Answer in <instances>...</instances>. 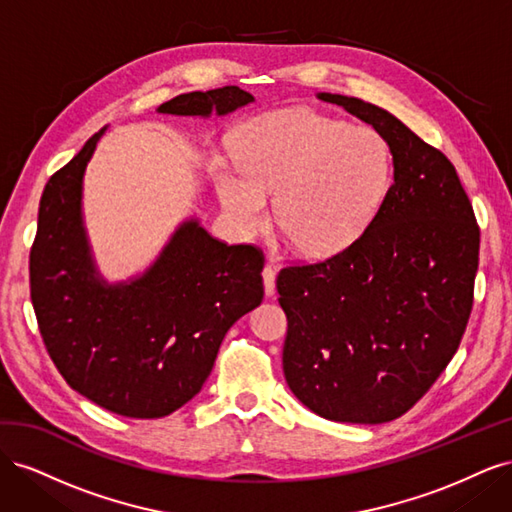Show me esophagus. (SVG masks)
I'll use <instances>...</instances> for the list:
<instances>
[{"mask_svg":"<svg viewBox=\"0 0 512 512\" xmlns=\"http://www.w3.org/2000/svg\"><path fill=\"white\" fill-rule=\"evenodd\" d=\"M262 284H265L267 297H273V294H275V271H273L271 265L262 269Z\"/></svg>","mask_w":512,"mask_h":512,"instance_id":"esophagus-1","label":"esophagus"}]
</instances>
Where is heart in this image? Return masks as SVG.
Listing matches in <instances>:
<instances>
[{"label":"heart","mask_w":512,"mask_h":512,"mask_svg":"<svg viewBox=\"0 0 512 512\" xmlns=\"http://www.w3.org/2000/svg\"><path fill=\"white\" fill-rule=\"evenodd\" d=\"M237 163L211 173L230 222L243 235L275 226L305 256H333L359 239L380 211L393 177V153L371 126L292 108L254 119L235 145Z\"/></svg>","instance_id":"1"}]
</instances>
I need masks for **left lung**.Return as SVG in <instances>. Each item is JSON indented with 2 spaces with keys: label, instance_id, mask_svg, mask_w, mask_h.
I'll return each instance as SVG.
<instances>
[{
  "label": "left lung",
  "instance_id": "obj_1",
  "mask_svg": "<svg viewBox=\"0 0 512 512\" xmlns=\"http://www.w3.org/2000/svg\"><path fill=\"white\" fill-rule=\"evenodd\" d=\"M318 98L384 134L393 183L376 218L344 252L277 275L288 318L284 376L322 418L389 423L431 389L461 344L480 230L440 149L376 104Z\"/></svg>",
  "mask_w": 512,
  "mask_h": 512
}]
</instances>
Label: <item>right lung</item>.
<instances>
[{
	"label": "right lung",
	"instance_id": "obj_1",
	"mask_svg": "<svg viewBox=\"0 0 512 512\" xmlns=\"http://www.w3.org/2000/svg\"><path fill=\"white\" fill-rule=\"evenodd\" d=\"M254 102L228 85L164 102L170 115H226ZM106 128L44 185L29 286L42 342L59 374L100 408L160 418L203 389L228 329L260 305L265 258L254 245L213 239L183 222L136 280H102L83 226L89 158Z\"/></svg>",
	"mask_w": 512,
	"mask_h": 512
}]
</instances>
